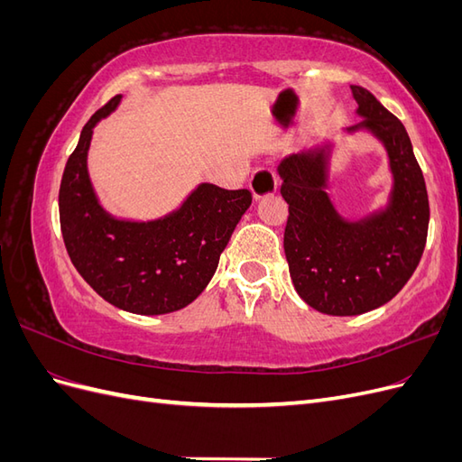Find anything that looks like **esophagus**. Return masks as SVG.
Here are the masks:
<instances>
[{
  "label": "esophagus",
  "mask_w": 462,
  "mask_h": 462,
  "mask_svg": "<svg viewBox=\"0 0 462 462\" xmlns=\"http://www.w3.org/2000/svg\"><path fill=\"white\" fill-rule=\"evenodd\" d=\"M248 189L253 192L254 200L272 197V194L277 192V177L272 170H258L250 177Z\"/></svg>",
  "instance_id": "34e87169"
}]
</instances>
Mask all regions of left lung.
<instances>
[{
	"instance_id": "8db88e82",
	"label": "left lung",
	"mask_w": 462,
	"mask_h": 462,
	"mask_svg": "<svg viewBox=\"0 0 462 462\" xmlns=\"http://www.w3.org/2000/svg\"><path fill=\"white\" fill-rule=\"evenodd\" d=\"M356 116L345 134L370 133L387 153L391 189L383 206L348 219L329 197L335 143L292 153L277 167L289 204L283 248L299 297L329 316L370 312L393 299L422 258L430 206L404 125L362 87H351Z\"/></svg>"
}]
</instances>
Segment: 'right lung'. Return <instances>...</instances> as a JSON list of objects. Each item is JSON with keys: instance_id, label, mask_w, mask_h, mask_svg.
<instances>
[{"instance_id": "1", "label": "right lung", "mask_w": 462, "mask_h": 462, "mask_svg": "<svg viewBox=\"0 0 462 462\" xmlns=\"http://www.w3.org/2000/svg\"><path fill=\"white\" fill-rule=\"evenodd\" d=\"M121 97H111L88 119L67 160L60 187L63 241L77 272L104 300L133 314H170L206 289L253 197L246 189L200 183L162 217L109 214L92 187L88 150L94 127L114 114Z\"/></svg>"}]
</instances>
